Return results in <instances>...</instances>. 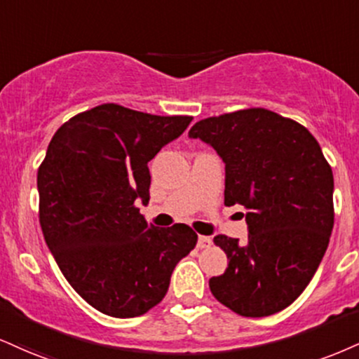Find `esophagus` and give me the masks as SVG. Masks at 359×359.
Listing matches in <instances>:
<instances>
[{"label":"esophagus","mask_w":359,"mask_h":359,"mask_svg":"<svg viewBox=\"0 0 359 359\" xmlns=\"http://www.w3.org/2000/svg\"><path fill=\"white\" fill-rule=\"evenodd\" d=\"M210 243H212V241H210V237H207V236H198V241H197V248H201V249H205V248H209Z\"/></svg>","instance_id":"esophagus-1"}]
</instances>
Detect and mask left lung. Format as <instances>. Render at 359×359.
Masks as SVG:
<instances>
[{
	"instance_id": "8db88e82",
	"label": "left lung",
	"mask_w": 359,
	"mask_h": 359,
	"mask_svg": "<svg viewBox=\"0 0 359 359\" xmlns=\"http://www.w3.org/2000/svg\"><path fill=\"white\" fill-rule=\"evenodd\" d=\"M189 137L212 145L226 163L224 204L243 205L248 243L219 234L224 274L215 299L245 318L279 313L316 273L334 224L331 165L304 125L267 109L198 120Z\"/></svg>"
}]
</instances>
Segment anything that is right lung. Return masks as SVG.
Wrapping results in <instances>:
<instances>
[{
    "instance_id": "right-lung-1",
    "label": "right lung",
    "mask_w": 359,
    "mask_h": 359,
    "mask_svg": "<svg viewBox=\"0 0 359 359\" xmlns=\"http://www.w3.org/2000/svg\"><path fill=\"white\" fill-rule=\"evenodd\" d=\"M192 116L103 103L65 122L38 168L40 224L65 279L107 316L145 314L167 294L177 262L197 244L185 224L155 227L149 163Z\"/></svg>"
}]
</instances>
